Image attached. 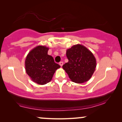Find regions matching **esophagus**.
<instances>
[{
	"instance_id": "obj_1",
	"label": "esophagus",
	"mask_w": 122,
	"mask_h": 122,
	"mask_svg": "<svg viewBox=\"0 0 122 122\" xmlns=\"http://www.w3.org/2000/svg\"><path fill=\"white\" fill-rule=\"evenodd\" d=\"M59 65H60V66H62L63 65V61H61V62L59 63Z\"/></svg>"
}]
</instances>
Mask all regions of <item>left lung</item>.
<instances>
[{"mask_svg": "<svg viewBox=\"0 0 122 122\" xmlns=\"http://www.w3.org/2000/svg\"><path fill=\"white\" fill-rule=\"evenodd\" d=\"M68 62L63 66L71 80L76 83L86 82L91 79L97 66L96 58L86 46L76 44L68 49Z\"/></svg>", "mask_w": 122, "mask_h": 122, "instance_id": "left-lung-1", "label": "left lung"}]
</instances>
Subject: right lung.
<instances>
[{"label":"right lung","mask_w":122,"mask_h":122,"mask_svg":"<svg viewBox=\"0 0 122 122\" xmlns=\"http://www.w3.org/2000/svg\"><path fill=\"white\" fill-rule=\"evenodd\" d=\"M48 50L46 46H36L29 51L25 61L26 73L34 82L40 85L51 81L56 70L61 67L48 54Z\"/></svg>","instance_id":"obj_1"}]
</instances>
